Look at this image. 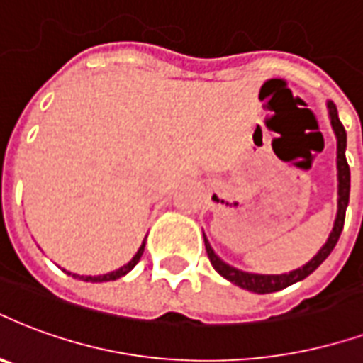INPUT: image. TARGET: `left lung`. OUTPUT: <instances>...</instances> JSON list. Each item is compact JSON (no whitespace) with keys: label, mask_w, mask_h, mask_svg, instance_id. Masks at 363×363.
Here are the masks:
<instances>
[{"label":"left lung","mask_w":363,"mask_h":363,"mask_svg":"<svg viewBox=\"0 0 363 363\" xmlns=\"http://www.w3.org/2000/svg\"><path fill=\"white\" fill-rule=\"evenodd\" d=\"M327 107H329V115H331L333 130L337 134V167H339V211H337V219H335V227H333L331 235L327 238L323 248L318 252V256H313V259H310L304 267L291 271V273H284V275H256V273H244L240 269H235V267H230L225 262H221L216 256V252L211 250L208 240L203 238L206 240V252H208V257L211 265H213V269L221 277H225L230 283H235L240 289H246L250 292H257V294H269V292H277L281 289H286V286L302 281V279H306L310 273L318 269L319 265L327 259V256L331 254L333 248L337 246V242H339V236L342 233V227H345L346 206H348V198H350V167H348V161H346L345 155L346 130L339 119L337 106L333 101H329Z\"/></svg>","instance_id":"left-lung-1"}]
</instances>
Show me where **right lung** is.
Returning a JSON list of instances; mask_svg holds the SVG:
<instances>
[{
    "mask_svg": "<svg viewBox=\"0 0 363 363\" xmlns=\"http://www.w3.org/2000/svg\"><path fill=\"white\" fill-rule=\"evenodd\" d=\"M144 246H146V244L142 242V246H140V248H138V252H136V256H134L127 265H123L121 269L111 271V273H106V275H98V277H84V275H72V277L82 279V281H90V283H104V281H115V279H119V277H123V275H127L128 271L133 269L134 265L140 262L142 254H144Z\"/></svg>",
    "mask_w": 363,
    "mask_h": 363,
    "instance_id": "add662e5",
    "label": "right lung"
}]
</instances>
